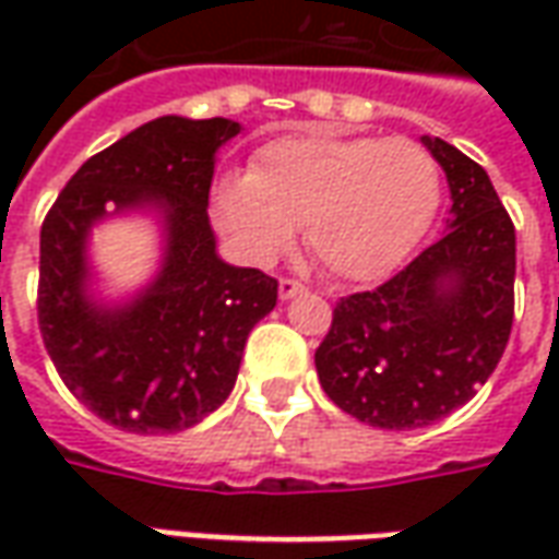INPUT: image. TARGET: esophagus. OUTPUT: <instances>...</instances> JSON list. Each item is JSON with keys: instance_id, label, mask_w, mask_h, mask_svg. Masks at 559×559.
Listing matches in <instances>:
<instances>
[{"instance_id": "obj_1", "label": "esophagus", "mask_w": 559, "mask_h": 559, "mask_svg": "<svg viewBox=\"0 0 559 559\" xmlns=\"http://www.w3.org/2000/svg\"><path fill=\"white\" fill-rule=\"evenodd\" d=\"M296 293H305V284L299 278H281L278 281V296L281 299H293Z\"/></svg>"}]
</instances>
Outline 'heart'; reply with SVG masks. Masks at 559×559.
<instances>
[{
  "label": "heart",
  "mask_w": 559,
  "mask_h": 559,
  "mask_svg": "<svg viewBox=\"0 0 559 559\" xmlns=\"http://www.w3.org/2000/svg\"><path fill=\"white\" fill-rule=\"evenodd\" d=\"M440 197V164L416 140L311 131L272 140L251 170L227 176L215 212L251 260H272L302 224L332 278L377 281L431 230Z\"/></svg>",
  "instance_id": "b5f03b06"
}]
</instances>
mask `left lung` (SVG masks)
<instances>
[{
  "label": "left lung",
  "instance_id": "1",
  "mask_svg": "<svg viewBox=\"0 0 559 559\" xmlns=\"http://www.w3.org/2000/svg\"><path fill=\"white\" fill-rule=\"evenodd\" d=\"M452 191V227L374 290L332 308L314 353L329 399L353 419L407 431L467 404L493 374L515 317V224L488 173L425 138Z\"/></svg>",
  "mask_w": 559,
  "mask_h": 559
}]
</instances>
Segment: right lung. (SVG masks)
I'll return each mask as SVG.
<instances>
[{
	"mask_svg": "<svg viewBox=\"0 0 559 559\" xmlns=\"http://www.w3.org/2000/svg\"><path fill=\"white\" fill-rule=\"evenodd\" d=\"M230 119L160 116L80 167L41 224L38 329L74 399L131 433H176L230 395L248 332L278 299L260 269L227 266L209 227L215 152ZM155 202L168 218L159 281L134 306L102 312L82 281L85 233L107 205Z\"/></svg>",
	"mask_w": 559,
	"mask_h": 559,
	"instance_id": "obj_1",
	"label": "right lung"
}]
</instances>
